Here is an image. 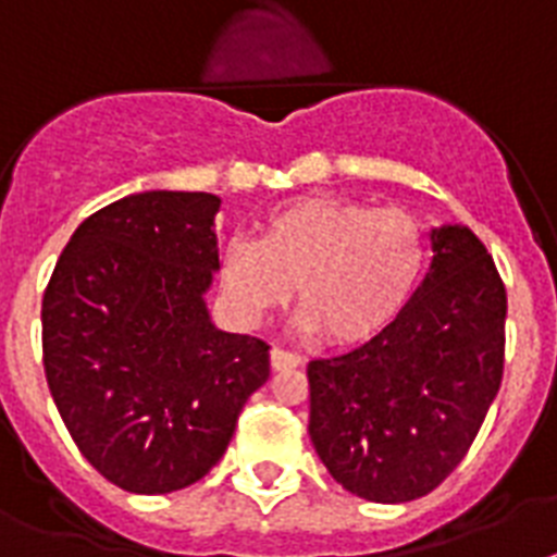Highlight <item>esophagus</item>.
<instances>
[{
	"label": "esophagus",
	"instance_id": "esophagus-1",
	"mask_svg": "<svg viewBox=\"0 0 557 557\" xmlns=\"http://www.w3.org/2000/svg\"><path fill=\"white\" fill-rule=\"evenodd\" d=\"M271 369L274 372H286V369H297V366L302 363V357L297 355V351H286V349H271Z\"/></svg>",
	"mask_w": 557,
	"mask_h": 557
}]
</instances>
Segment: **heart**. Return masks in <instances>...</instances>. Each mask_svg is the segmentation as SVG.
I'll return each instance as SVG.
<instances>
[{"label": "heart", "instance_id": "b5f03b06", "mask_svg": "<svg viewBox=\"0 0 557 557\" xmlns=\"http://www.w3.org/2000/svg\"><path fill=\"white\" fill-rule=\"evenodd\" d=\"M426 265L423 225L397 208L302 197L232 239L220 286L237 320L255 325L288 300L300 325L332 346H357L400 318Z\"/></svg>", "mask_w": 557, "mask_h": 557}]
</instances>
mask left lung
Wrapping results in <instances>:
<instances>
[{"label": "left lung", "instance_id": "8db88e82", "mask_svg": "<svg viewBox=\"0 0 557 557\" xmlns=\"http://www.w3.org/2000/svg\"><path fill=\"white\" fill-rule=\"evenodd\" d=\"M432 265L395 323L309 363V435L332 478L374 504L441 486L504 377L506 288L467 225L432 228Z\"/></svg>", "mask_w": 557, "mask_h": 557}]
</instances>
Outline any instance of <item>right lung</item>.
I'll return each instance as SVG.
<instances>
[{"instance_id":"obj_1","label":"right lung","mask_w":557,"mask_h":557,"mask_svg":"<svg viewBox=\"0 0 557 557\" xmlns=\"http://www.w3.org/2000/svg\"><path fill=\"white\" fill-rule=\"evenodd\" d=\"M216 211L206 191L128 194L76 228L45 288L53 404L85 460L125 492L200 481L269 381V346L208 314Z\"/></svg>"}]
</instances>
